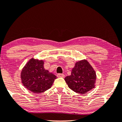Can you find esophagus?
Returning <instances> with one entry per match:
<instances>
[{"label":"esophagus","mask_w":122,"mask_h":122,"mask_svg":"<svg viewBox=\"0 0 122 122\" xmlns=\"http://www.w3.org/2000/svg\"><path fill=\"white\" fill-rule=\"evenodd\" d=\"M57 76L58 77V78H64L65 75L64 74H58L57 75Z\"/></svg>","instance_id":"34e87169"}]
</instances>
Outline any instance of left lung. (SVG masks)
Segmentation results:
<instances>
[{"label":"left lung","instance_id":"8db88e82","mask_svg":"<svg viewBox=\"0 0 122 122\" xmlns=\"http://www.w3.org/2000/svg\"><path fill=\"white\" fill-rule=\"evenodd\" d=\"M67 86L76 93L84 94L95 87L96 74L87 60L75 63L71 75L65 78Z\"/></svg>","mask_w":122,"mask_h":122}]
</instances>
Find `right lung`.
I'll list each match as a JSON object with an SVG mask.
<instances>
[{
	"label": "right lung",
	"instance_id": "add662e5",
	"mask_svg": "<svg viewBox=\"0 0 122 122\" xmlns=\"http://www.w3.org/2000/svg\"><path fill=\"white\" fill-rule=\"evenodd\" d=\"M44 61L31 58L23 67L21 82L25 87L35 93L45 92L51 88L56 76L46 70Z\"/></svg>",
	"mask_w": 122,
	"mask_h": 122
}]
</instances>
